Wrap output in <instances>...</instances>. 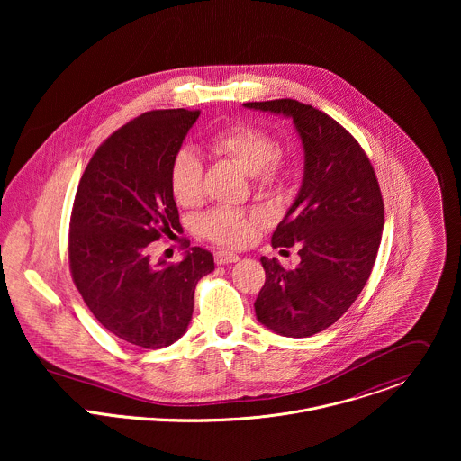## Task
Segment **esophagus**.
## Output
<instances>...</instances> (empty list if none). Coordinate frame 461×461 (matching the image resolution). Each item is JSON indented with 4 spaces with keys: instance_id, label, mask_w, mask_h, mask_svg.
Returning <instances> with one entry per match:
<instances>
[{
    "instance_id": "1",
    "label": "esophagus",
    "mask_w": 461,
    "mask_h": 461,
    "mask_svg": "<svg viewBox=\"0 0 461 461\" xmlns=\"http://www.w3.org/2000/svg\"><path fill=\"white\" fill-rule=\"evenodd\" d=\"M238 259H240V256H238V254H234V252L220 250V252H216V254H214V261H216V264L236 263Z\"/></svg>"
}]
</instances>
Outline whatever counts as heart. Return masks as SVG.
<instances>
[{
	"instance_id": "obj_1",
	"label": "heart",
	"mask_w": 461,
	"mask_h": 461,
	"mask_svg": "<svg viewBox=\"0 0 461 461\" xmlns=\"http://www.w3.org/2000/svg\"><path fill=\"white\" fill-rule=\"evenodd\" d=\"M209 149L250 174L258 188H273L284 181L285 159L273 138L256 124L234 122L207 140ZM170 190L177 203L194 207L203 197V168L192 150H179L170 165ZM254 212L218 207L198 218V232L221 247H241L256 234Z\"/></svg>"
}]
</instances>
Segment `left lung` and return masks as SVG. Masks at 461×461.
I'll use <instances>...</instances> for the list:
<instances>
[{"label":"left lung","instance_id":"obj_1","mask_svg":"<svg viewBox=\"0 0 461 461\" xmlns=\"http://www.w3.org/2000/svg\"><path fill=\"white\" fill-rule=\"evenodd\" d=\"M245 106L291 117L305 150L302 188L271 236L273 249L296 245L302 261L287 269L261 258L256 316L284 337H311L351 307L373 271L385 216L380 185L360 143L321 110L294 99Z\"/></svg>","mask_w":461,"mask_h":461}]
</instances>
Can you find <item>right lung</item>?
I'll return each mask as SVG.
<instances>
[{"mask_svg": "<svg viewBox=\"0 0 461 461\" xmlns=\"http://www.w3.org/2000/svg\"><path fill=\"white\" fill-rule=\"evenodd\" d=\"M198 115L154 110L110 134L88 161L72 203L74 285L104 329L145 349L170 346L186 331L197 282L214 269L211 252L200 247L177 264H152L149 256L152 241L181 229L170 165Z\"/></svg>", "mask_w": 461, "mask_h": 461, "instance_id": "add662e5", "label": "right lung"}]
</instances>
